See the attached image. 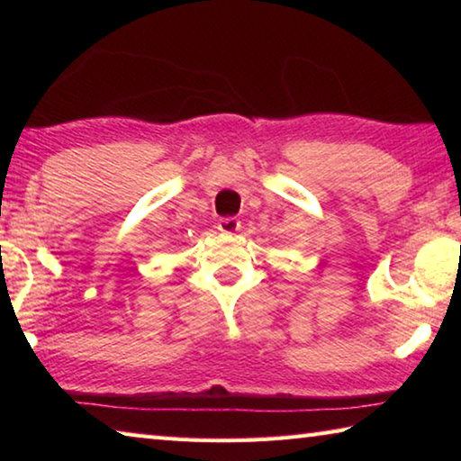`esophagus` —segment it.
I'll use <instances>...</instances> for the list:
<instances>
[{
    "label": "esophagus",
    "instance_id": "obj_1",
    "mask_svg": "<svg viewBox=\"0 0 461 461\" xmlns=\"http://www.w3.org/2000/svg\"><path fill=\"white\" fill-rule=\"evenodd\" d=\"M240 228H241V223H240V220H236V217H223V220H220V223H217V230H220L221 233H233Z\"/></svg>",
    "mask_w": 461,
    "mask_h": 461
}]
</instances>
